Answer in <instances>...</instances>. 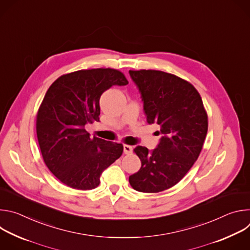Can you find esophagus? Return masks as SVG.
Masks as SVG:
<instances>
[{
    "label": "esophagus",
    "instance_id": "obj_1",
    "mask_svg": "<svg viewBox=\"0 0 250 250\" xmlns=\"http://www.w3.org/2000/svg\"><path fill=\"white\" fill-rule=\"evenodd\" d=\"M124 152H125V154H129V153H131V152H132V147L129 146L125 145V146H124Z\"/></svg>",
    "mask_w": 250,
    "mask_h": 250
}]
</instances>
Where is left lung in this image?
I'll return each mask as SVG.
<instances>
[{
  "label": "left lung",
  "instance_id": "8db88e82",
  "mask_svg": "<svg viewBox=\"0 0 250 250\" xmlns=\"http://www.w3.org/2000/svg\"><path fill=\"white\" fill-rule=\"evenodd\" d=\"M144 102L149 125L160 126L156 148L136 146L141 161L129 176L130 186L144 193H158L179 182L198 159L208 132L203 101L189 82L158 70H129Z\"/></svg>",
  "mask_w": 250,
  "mask_h": 250
}]
</instances>
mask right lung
<instances>
[{"instance_id":"obj_1","label":"right lung","mask_w":250,"mask_h":250,"mask_svg":"<svg viewBox=\"0 0 250 250\" xmlns=\"http://www.w3.org/2000/svg\"><path fill=\"white\" fill-rule=\"evenodd\" d=\"M126 84L121 71L97 68L62 75L47 90L37 116V134L44 163L63 184L95 189L103 171L123 154L122 144L91 138L85 125L100 121L101 95Z\"/></svg>"}]
</instances>
